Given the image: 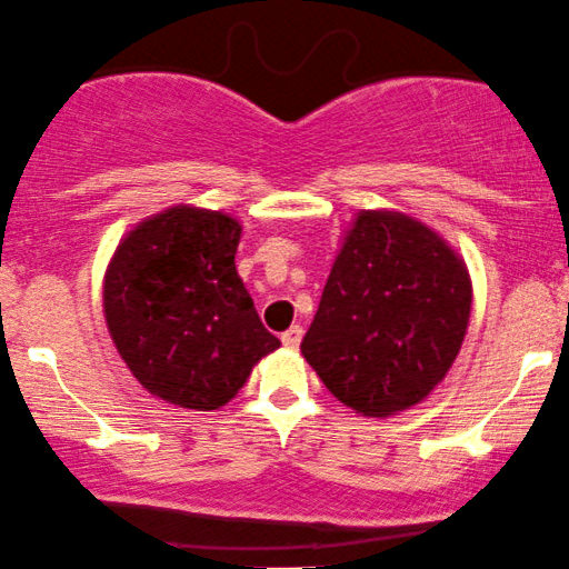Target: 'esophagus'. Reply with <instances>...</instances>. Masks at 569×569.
I'll return each instance as SVG.
<instances>
[{
	"instance_id": "esophagus-1",
	"label": "esophagus",
	"mask_w": 569,
	"mask_h": 569,
	"mask_svg": "<svg viewBox=\"0 0 569 569\" xmlns=\"http://www.w3.org/2000/svg\"><path fill=\"white\" fill-rule=\"evenodd\" d=\"M301 338H303V328H301V325H292L290 330H284V333H282V343L287 349H298Z\"/></svg>"
}]
</instances>
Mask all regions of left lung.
Listing matches in <instances>:
<instances>
[{"instance_id": "8db88e82", "label": "left lung", "mask_w": 569, "mask_h": 569, "mask_svg": "<svg viewBox=\"0 0 569 569\" xmlns=\"http://www.w3.org/2000/svg\"><path fill=\"white\" fill-rule=\"evenodd\" d=\"M470 303L468 268L432 228L400 212H360L301 352L343 406L389 417L443 381Z\"/></svg>"}]
</instances>
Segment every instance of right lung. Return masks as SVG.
<instances>
[{"instance_id":"obj_1","label":"right lung","mask_w":569,"mask_h":569,"mask_svg":"<svg viewBox=\"0 0 569 569\" xmlns=\"http://www.w3.org/2000/svg\"><path fill=\"white\" fill-rule=\"evenodd\" d=\"M231 214L171 207L139 222L104 273V317L118 355L156 398L214 411L279 347L236 273Z\"/></svg>"}]
</instances>
